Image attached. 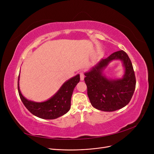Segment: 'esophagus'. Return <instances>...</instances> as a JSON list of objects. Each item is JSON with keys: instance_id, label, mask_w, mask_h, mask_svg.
<instances>
[{"instance_id": "1", "label": "esophagus", "mask_w": 154, "mask_h": 154, "mask_svg": "<svg viewBox=\"0 0 154 154\" xmlns=\"http://www.w3.org/2000/svg\"><path fill=\"white\" fill-rule=\"evenodd\" d=\"M80 80L82 81H83V80H84V78H85V75H84V73H83V72H81L80 73Z\"/></svg>"}]
</instances>
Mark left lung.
Instances as JSON below:
<instances>
[{
  "label": "left lung",
  "mask_w": 154,
  "mask_h": 154,
  "mask_svg": "<svg viewBox=\"0 0 154 154\" xmlns=\"http://www.w3.org/2000/svg\"><path fill=\"white\" fill-rule=\"evenodd\" d=\"M114 59H120L125 67L122 79H108L103 71ZM85 82L91 103L95 109L112 112L123 108L131 100L136 88V76L131 61L124 51H119L102 59L90 71L85 73Z\"/></svg>",
  "instance_id": "obj_1"
}]
</instances>
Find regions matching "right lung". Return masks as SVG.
Returning a JSON list of instances; mask_svg holds the SVG:
<instances>
[{
  "instance_id": "obj_1",
  "label": "right lung",
  "mask_w": 154,
  "mask_h": 154,
  "mask_svg": "<svg viewBox=\"0 0 154 154\" xmlns=\"http://www.w3.org/2000/svg\"><path fill=\"white\" fill-rule=\"evenodd\" d=\"M80 75L75 76L65 82L56 94L44 102L27 100L21 94L18 78V91L23 104L31 114L45 119H54L66 114L71 109V100L74 87L80 82Z\"/></svg>"
}]
</instances>
